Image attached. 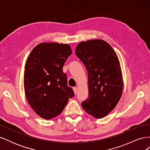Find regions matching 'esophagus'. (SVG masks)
<instances>
[{"mask_svg": "<svg viewBox=\"0 0 150 150\" xmlns=\"http://www.w3.org/2000/svg\"><path fill=\"white\" fill-rule=\"evenodd\" d=\"M73 90H74V94H77V92H78V88H77L76 87H74V88H73Z\"/></svg>", "mask_w": 150, "mask_h": 150, "instance_id": "34e87169", "label": "esophagus"}]
</instances>
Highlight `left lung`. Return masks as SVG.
<instances>
[{
	"label": "left lung",
	"mask_w": 150,
	"mask_h": 150,
	"mask_svg": "<svg viewBox=\"0 0 150 150\" xmlns=\"http://www.w3.org/2000/svg\"><path fill=\"white\" fill-rule=\"evenodd\" d=\"M76 54L88 75L89 97L81 105L91 116L102 118L116 107L122 96L123 79L119 59L110 45L100 39L80 42Z\"/></svg>",
	"instance_id": "obj_1"
}]
</instances>
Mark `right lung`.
<instances>
[{
  "label": "right lung",
  "instance_id": "1",
  "mask_svg": "<svg viewBox=\"0 0 150 150\" xmlns=\"http://www.w3.org/2000/svg\"><path fill=\"white\" fill-rule=\"evenodd\" d=\"M71 54L67 44L42 42L33 49L27 59L25 95L33 110L44 119L60 115L69 98L74 96L62 70Z\"/></svg>",
  "mask_w": 150,
  "mask_h": 150
}]
</instances>
